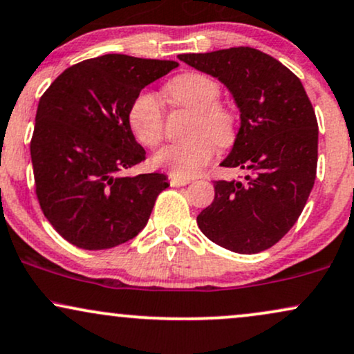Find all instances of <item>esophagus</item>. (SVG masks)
Returning <instances> with one entry per match:
<instances>
[{"mask_svg": "<svg viewBox=\"0 0 354 354\" xmlns=\"http://www.w3.org/2000/svg\"><path fill=\"white\" fill-rule=\"evenodd\" d=\"M189 183L188 178H181V176H176V174H169V185L173 186V188H178V186H186Z\"/></svg>", "mask_w": 354, "mask_h": 354, "instance_id": "obj_1", "label": "esophagus"}]
</instances>
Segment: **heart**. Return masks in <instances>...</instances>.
Here are the masks:
<instances>
[{
    "label": "heart",
    "instance_id": "b5f03b06",
    "mask_svg": "<svg viewBox=\"0 0 354 354\" xmlns=\"http://www.w3.org/2000/svg\"><path fill=\"white\" fill-rule=\"evenodd\" d=\"M166 95L174 107L193 112L189 140L171 143L156 153L155 165L176 176L198 174L214 156L216 147L229 148L236 142L239 120L236 110L219 102L221 85L201 72H185L166 84ZM130 129L145 147H156L165 135V109L156 93L136 95L129 112Z\"/></svg>",
    "mask_w": 354,
    "mask_h": 354
}]
</instances>
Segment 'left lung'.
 <instances>
[{
	"label": "left lung",
	"instance_id": "8db88e82",
	"mask_svg": "<svg viewBox=\"0 0 354 354\" xmlns=\"http://www.w3.org/2000/svg\"><path fill=\"white\" fill-rule=\"evenodd\" d=\"M178 59L219 79L232 93L241 129L221 166L249 171L245 181L214 183V201L198 216L199 229L232 252H262L297 223L317 178L312 102L290 69L254 48Z\"/></svg>",
	"mask_w": 354,
	"mask_h": 354
}]
</instances>
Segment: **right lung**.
<instances>
[{
	"label": "right lung",
	"instance_id": "add662e5",
	"mask_svg": "<svg viewBox=\"0 0 354 354\" xmlns=\"http://www.w3.org/2000/svg\"><path fill=\"white\" fill-rule=\"evenodd\" d=\"M174 61L105 54L69 67L42 93L31 138L36 196L46 219L71 244L102 250L147 225L166 174L123 176L147 158L129 112L143 87Z\"/></svg>",
	"mask_w": 354,
	"mask_h": 354
}]
</instances>
